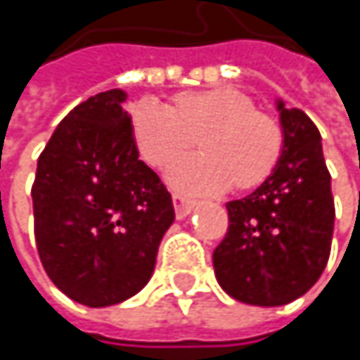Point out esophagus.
<instances>
[{
    "label": "esophagus",
    "instance_id": "34e87169",
    "mask_svg": "<svg viewBox=\"0 0 360 360\" xmlns=\"http://www.w3.org/2000/svg\"><path fill=\"white\" fill-rule=\"evenodd\" d=\"M173 206H175V214H177V219L187 217V214L193 210V202H191L189 198L181 195V193H175V195H173Z\"/></svg>",
    "mask_w": 360,
    "mask_h": 360
}]
</instances>
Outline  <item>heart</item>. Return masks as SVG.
<instances>
[{"mask_svg":"<svg viewBox=\"0 0 360 360\" xmlns=\"http://www.w3.org/2000/svg\"><path fill=\"white\" fill-rule=\"evenodd\" d=\"M131 129L141 158L154 169L185 158L198 141L202 156L169 173V181L189 193L250 191L273 175L285 146L279 120L233 87L183 91L169 110L141 102Z\"/></svg>","mask_w":360,"mask_h":360,"instance_id":"1","label":"heart"}]
</instances>
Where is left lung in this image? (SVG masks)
I'll return each instance as SVG.
<instances>
[{"mask_svg": "<svg viewBox=\"0 0 360 360\" xmlns=\"http://www.w3.org/2000/svg\"><path fill=\"white\" fill-rule=\"evenodd\" d=\"M277 110L285 135L281 160L250 195L227 202L229 227L212 254L221 288L256 307L288 304L317 283L335 219L319 129L281 100Z\"/></svg>", "mask_w": 360, "mask_h": 360, "instance_id": "left-lung-1", "label": "left lung"}]
</instances>
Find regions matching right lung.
Listing matches in <instances>:
<instances>
[{"label": "right lung", "instance_id": "right-lung-1", "mask_svg": "<svg viewBox=\"0 0 360 360\" xmlns=\"http://www.w3.org/2000/svg\"><path fill=\"white\" fill-rule=\"evenodd\" d=\"M122 89L102 91L58 124L37 160L35 242L53 285L85 307H112L152 277L175 221L171 193L139 160Z\"/></svg>", "mask_w": 360, "mask_h": 360}]
</instances>
